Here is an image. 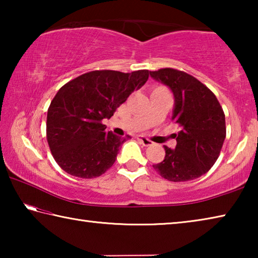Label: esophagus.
Masks as SVG:
<instances>
[{
  "label": "esophagus",
  "mask_w": 258,
  "mask_h": 258,
  "mask_svg": "<svg viewBox=\"0 0 258 258\" xmlns=\"http://www.w3.org/2000/svg\"><path fill=\"white\" fill-rule=\"evenodd\" d=\"M138 140H139V141L141 142L142 145L145 146V147H148V146H151V145H152V141H151V140H149L148 138L142 137V135H139V137H138Z\"/></svg>",
  "instance_id": "obj_1"
}]
</instances>
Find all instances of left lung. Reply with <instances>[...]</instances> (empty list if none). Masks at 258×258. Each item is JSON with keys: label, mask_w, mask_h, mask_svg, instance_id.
<instances>
[{"label": "left lung", "mask_w": 258, "mask_h": 258, "mask_svg": "<svg viewBox=\"0 0 258 258\" xmlns=\"http://www.w3.org/2000/svg\"><path fill=\"white\" fill-rule=\"evenodd\" d=\"M150 76L173 92L172 120L181 127L175 149L165 146L164 160L152 166L172 182L198 178L220 156L226 133L223 109L215 94L189 74L164 68L150 72Z\"/></svg>", "instance_id": "8db88e82"}]
</instances>
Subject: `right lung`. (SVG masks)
<instances>
[{
    "instance_id": "1",
    "label": "right lung",
    "mask_w": 258,
    "mask_h": 258,
    "mask_svg": "<svg viewBox=\"0 0 258 258\" xmlns=\"http://www.w3.org/2000/svg\"><path fill=\"white\" fill-rule=\"evenodd\" d=\"M148 77L149 71H94L61 87L47 110L46 138L53 158L64 172L93 178L111 167L119 147L131 137L108 132L102 120L110 118Z\"/></svg>"
}]
</instances>
